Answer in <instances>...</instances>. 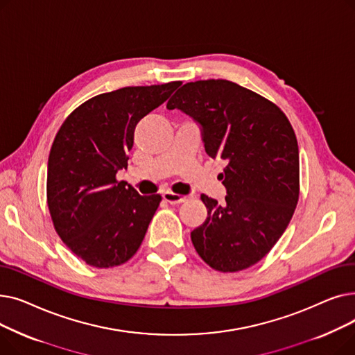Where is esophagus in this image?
I'll return each mask as SVG.
<instances>
[{
    "instance_id": "obj_1",
    "label": "esophagus",
    "mask_w": 355,
    "mask_h": 355,
    "mask_svg": "<svg viewBox=\"0 0 355 355\" xmlns=\"http://www.w3.org/2000/svg\"><path fill=\"white\" fill-rule=\"evenodd\" d=\"M162 197L166 202H170V204H180V202L187 200V197H185V196H180V194H175L173 191H165L162 194Z\"/></svg>"
}]
</instances>
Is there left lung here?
<instances>
[{"mask_svg": "<svg viewBox=\"0 0 355 355\" xmlns=\"http://www.w3.org/2000/svg\"><path fill=\"white\" fill-rule=\"evenodd\" d=\"M201 126L226 202L202 194L207 218L191 232L201 259L220 272H239L263 259L286 230L300 198V149L293 128L275 103L237 83H185L166 103Z\"/></svg>", "mask_w": 355, "mask_h": 355, "instance_id": "left-lung-1", "label": "left lung"}]
</instances>
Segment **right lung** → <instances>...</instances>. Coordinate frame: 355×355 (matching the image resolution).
I'll return each instance as SVG.
<instances>
[{"mask_svg":"<svg viewBox=\"0 0 355 355\" xmlns=\"http://www.w3.org/2000/svg\"><path fill=\"white\" fill-rule=\"evenodd\" d=\"M181 82L129 86L74 109L55 135L47 164V204L64 245L90 266L125 263L139 249L161 196L118 181L137 123Z\"/></svg>","mask_w":355,"mask_h":355,"instance_id":"right-lung-1","label":"right lung"}]
</instances>
